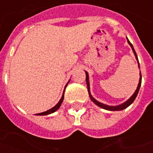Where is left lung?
<instances>
[{
	"instance_id": "8db88e82",
	"label": "left lung",
	"mask_w": 153,
	"mask_h": 153,
	"mask_svg": "<svg viewBox=\"0 0 153 153\" xmlns=\"http://www.w3.org/2000/svg\"><path fill=\"white\" fill-rule=\"evenodd\" d=\"M128 40V44L130 45V47H132V50H133V51H134V56L135 57H136V59H137V60H138V67H139V62H138V56H137V54H136V52H135L134 49V47H133V45H132L131 43H130V42L128 41V39H127ZM140 68V67H139ZM85 74H86V83H87V86H88V94H89V97L90 98H91V100L93 101V102L96 104L97 106H100V107H102V108H103V109L105 110H107V111H121V110H124L125 109V108H127L128 106H130L132 103L134 102V101L135 100V98H136V97H137V95H138V91H139V88H140V86H141V83H142V75H141V72H140V79H139V83H138V87H137V89H136V91L134 92V93L132 95V97L129 98V99L128 100V101H126L125 103H123V104H121V105H120V106H106V105H105V104H102V103L99 102H97L96 99H94L93 97H92V95H91V93H90V88H89V79H88V74L87 73V72H85Z\"/></svg>"
}]
</instances>
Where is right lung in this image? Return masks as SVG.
Returning a JSON list of instances; mask_svg holds the SVG:
<instances>
[{"instance_id": "add662e5", "label": "right lung", "mask_w": 153, "mask_h": 153, "mask_svg": "<svg viewBox=\"0 0 153 153\" xmlns=\"http://www.w3.org/2000/svg\"><path fill=\"white\" fill-rule=\"evenodd\" d=\"M68 83H69V82H68ZM67 83V84H68ZM66 84V85H67ZM66 85H65V87H66ZM64 93H65V90H64ZM64 93L63 95H62V97H61V98H60V100L59 101V102L57 103L56 106H54V107H52L51 109L48 110V111H45V112H42V113H39V114H37V115H49V114H51V113L55 112L56 111H57V110L60 108V105H61V103H62V102H63L64 100Z\"/></svg>"}]
</instances>
